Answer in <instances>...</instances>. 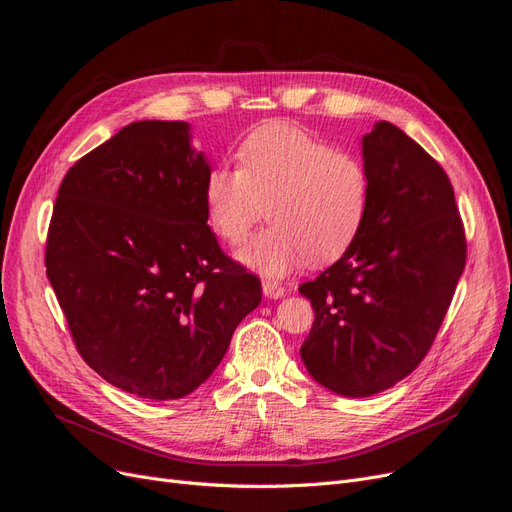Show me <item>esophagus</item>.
Listing matches in <instances>:
<instances>
[{
	"label": "esophagus",
	"mask_w": 512,
	"mask_h": 512,
	"mask_svg": "<svg viewBox=\"0 0 512 512\" xmlns=\"http://www.w3.org/2000/svg\"><path fill=\"white\" fill-rule=\"evenodd\" d=\"M262 292H265V297H269V299H282L286 294V288L271 282V280H265L262 282Z\"/></svg>",
	"instance_id": "esophagus-1"
}]
</instances>
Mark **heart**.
I'll list each match as a JSON object with an SVG mask.
<instances>
[{
    "label": "heart",
    "instance_id": "1",
    "mask_svg": "<svg viewBox=\"0 0 512 512\" xmlns=\"http://www.w3.org/2000/svg\"><path fill=\"white\" fill-rule=\"evenodd\" d=\"M237 168L213 166L203 183L211 230L241 245L262 218L269 228L241 252V262L267 277H284L305 260H331L359 235L369 209V173L348 151L290 123L247 134Z\"/></svg>",
    "mask_w": 512,
    "mask_h": 512
}]
</instances>
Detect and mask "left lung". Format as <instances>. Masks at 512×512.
I'll use <instances>...</instances> for the list:
<instances>
[{"label": "left lung", "mask_w": 512, "mask_h": 512, "mask_svg": "<svg viewBox=\"0 0 512 512\" xmlns=\"http://www.w3.org/2000/svg\"><path fill=\"white\" fill-rule=\"evenodd\" d=\"M369 209L344 256L299 286L316 318L301 359L344 397L391 389L429 352L466 267L444 168L389 121L363 136Z\"/></svg>", "instance_id": "obj_1"}]
</instances>
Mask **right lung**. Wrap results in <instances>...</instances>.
Here are the masks:
<instances>
[{
	"instance_id": "add662e5",
	"label": "right lung",
	"mask_w": 512,
	"mask_h": 512,
	"mask_svg": "<svg viewBox=\"0 0 512 512\" xmlns=\"http://www.w3.org/2000/svg\"><path fill=\"white\" fill-rule=\"evenodd\" d=\"M209 170L190 123L134 121L59 185L46 275L83 361L143 399L198 389L262 299L207 226Z\"/></svg>"
}]
</instances>
